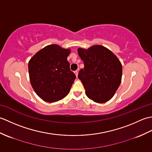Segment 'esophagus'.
Segmentation results:
<instances>
[{
    "label": "esophagus",
    "instance_id": "obj_1",
    "mask_svg": "<svg viewBox=\"0 0 152 152\" xmlns=\"http://www.w3.org/2000/svg\"><path fill=\"white\" fill-rule=\"evenodd\" d=\"M74 74H75V75L76 77H78V70H76L74 71Z\"/></svg>",
    "mask_w": 152,
    "mask_h": 152
}]
</instances>
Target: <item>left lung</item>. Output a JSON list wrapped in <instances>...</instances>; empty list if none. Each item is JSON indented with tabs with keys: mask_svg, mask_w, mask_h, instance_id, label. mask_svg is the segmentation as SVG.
<instances>
[{
	"mask_svg": "<svg viewBox=\"0 0 152 152\" xmlns=\"http://www.w3.org/2000/svg\"><path fill=\"white\" fill-rule=\"evenodd\" d=\"M78 56L84 63L78 78L82 82L88 97L95 102L110 101L121 82L122 65L117 56L101 45L88 49L79 48Z\"/></svg>",
	"mask_w": 152,
	"mask_h": 152,
	"instance_id": "obj_1",
	"label": "left lung"
}]
</instances>
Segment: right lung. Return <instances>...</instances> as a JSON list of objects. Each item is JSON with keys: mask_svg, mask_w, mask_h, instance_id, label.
Wrapping results in <instances>:
<instances>
[{"mask_svg": "<svg viewBox=\"0 0 152 152\" xmlns=\"http://www.w3.org/2000/svg\"><path fill=\"white\" fill-rule=\"evenodd\" d=\"M70 51L57 44L48 45L28 61L31 84L43 101L57 102L69 94L76 79L67 61Z\"/></svg>", "mask_w": 152, "mask_h": 152, "instance_id": "obj_1", "label": "right lung"}]
</instances>
